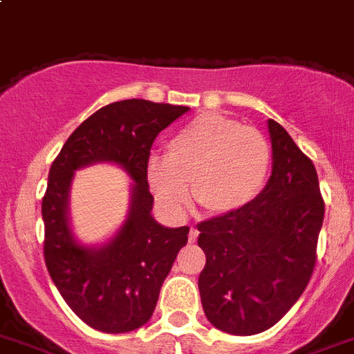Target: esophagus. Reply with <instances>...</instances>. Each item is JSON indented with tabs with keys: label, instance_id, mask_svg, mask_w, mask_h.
<instances>
[{
	"label": "esophagus",
	"instance_id": "obj_1",
	"mask_svg": "<svg viewBox=\"0 0 354 354\" xmlns=\"http://www.w3.org/2000/svg\"><path fill=\"white\" fill-rule=\"evenodd\" d=\"M199 238V231H197L196 227H190V232H189V241L190 243H194V241Z\"/></svg>",
	"mask_w": 354,
	"mask_h": 354
}]
</instances>
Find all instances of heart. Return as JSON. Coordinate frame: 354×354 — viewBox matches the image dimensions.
I'll list each match as a JSON object with an SVG mask.
<instances>
[{
  "mask_svg": "<svg viewBox=\"0 0 354 354\" xmlns=\"http://www.w3.org/2000/svg\"><path fill=\"white\" fill-rule=\"evenodd\" d=\"M270 162L272 149L259 130L222 114L206 113L174 133L165 160H149V185L173 213L183 212L189 203L190 183L201 208L231 213L257 196Z\"/></svg>",
  "mask_w": 354,
  "mask_h": 354,
  "instance_id": "heart-1",
  "label": "heart"
}]
</instances>
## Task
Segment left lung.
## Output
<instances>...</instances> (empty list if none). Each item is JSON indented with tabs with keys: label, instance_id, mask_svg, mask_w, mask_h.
<instances>
[{
	"label": "left lung",
	"instance_id": "1",
	"mask_svg": "<svg viewBox=\"0 0 354 354\" xmlns=\"http://www.w3.org/2000/svg\"><path fill=\"white\" fill-rule=\"evenodd\" d=\"M273 169L259 196L236 212L197 224L206 264L201 304L231 335H256L286 316L317 259L324 201L316 167L284 127L270 120Z\"/></svg>",
	"mask_w": 354,
	"mask_h": 354
}]
</instances>
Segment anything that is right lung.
<instances>
[{
	"label": "right lung",
	"instance_id": "right-lung-1",
	"mask_svg": "<svg viewBox=\"0 0 354 354\" xmlns=\"http://www.w3.org/2000/svg\"><path fill=\"white\" fill-rule=\"evenodd\" d=\"M189 107L132 100L114 102L72 132L49 171L42 199L44 259L63 300L98 332L125 333L146 324L189 225L171 229L151 216L149 151L158 133ZM123 165L134 178L133 208L118 234L100 249H84L71 238L66 197L73 171L93 161Z\"/></svg>",
	"mask_w": 354,
	"mask_h": 354
}]
</instances>
